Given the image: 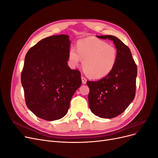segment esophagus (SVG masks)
Segmentation results:
<instances>
[{
    "label": "esophagus",
    "mask_w": 158,
    "mask_h": 158,
    "mask_svg": "<svg viewBox=\"0 0 158 158\" xmlns=\"http://www.w3.org/2000/svg\"><path fill=\"white\" fill-rule=\"evenodd\" d=\"M81 78H82V84H86V82H87L86 78H84V76H82V77H81Z\"/></svg>",
    "instance_id": "34e87169"
}]
</instances>
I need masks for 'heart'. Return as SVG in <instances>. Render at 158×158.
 <instances>
[{
    "instance_id": "b5f03b06",
    "label": "heart",
    "mask_w": 158,
    "mask_h": 158,
    "mask_svg": "<svg viewBox=\"0 0 158 158\" xmlns=\"http://www.w3.org/2000/svg\"><path fill=\"white\" fill-rule=\"evenodd\" d=\"M69 59L72 66H76L81 60L85 73L94 79L102 78L111 73L117 60V51L108 43L88 37L76 44V51L70 49Z\"/></svg>"
}]
</instances>
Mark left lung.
<instances>
[{
    "label": "left lung",
    "mask_w": 158,
    "mask_h": 158,
    "mask_svg": "<svg viewBox=\"0 0 158 158\" xmlns=\"http://www.w3.org/2000/svg\"><path fill=\"white\" fill-rule=\"evenodd\" d=\"M113 41L117 51V60L111 71L103 78L88 81L89 106L92 112L103 118L121 114L135 97L137 66L130 49L113 35L97 36Z\"/></svg>",
    "instance_id": "8db88e82"
}]
</instances>
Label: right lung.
<instances>
[{
	"mask_svg": "<svg viewBox=\"0 0 158 158\" xmlns=\"http://www.w3.org/2000/svg\"><path fill=\"white\" fill-rule=\"evenodd\" d=\"M67 35L43 39L27 51L21 74L26 106L38 117L52 121L67 113L82 84L81 74L68 66Z\"/></svg>",
	"mask_w": 158,
	"mask_h": 158,
	"instance_id": "obj_1",
	"label": "right lung"
}]
</instances>
